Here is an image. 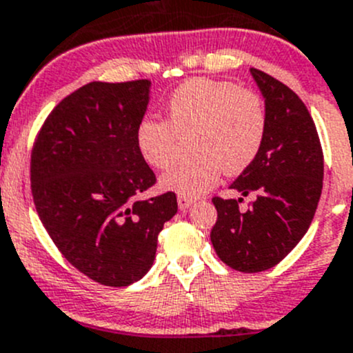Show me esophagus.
I'll list each match as a JSON object with an SVG mask.
<instances>
[{
    "mask_svg": "<svg viewBox=\"0 0 353 353\" xmlns=\"http://www.w3.org/2000/svg\"><path fill=\"white\" fill-rule=\"evenodd\" d=\"M194 199H188V197H181V195H178V208H180V211H188V209L192 208V204H194Z\"/></svg>",
    "mask_w": 353,
    "mask_h": 353,
    "instance_id": "34e87169",
    "label": "esophagus"
}]
</instances>
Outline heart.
I'll return each instance as SVG.
<instances>
[{
    "instance_id": "1",
    "label": "heart",
    "mask_w": 353,
    "mask_h": 353,
    "mask_svg": "<svg viewBox=\"0 0 353 353\" xmlns=\"http://www.w3.org/2000/svg\"><path fill=\"white\" fill-rule=\"evenodd\" d=\"M165 121L144 118L135 145L145 165L165 170L175 161L178 139H190L194 161L161 176V188L195 199L218 185L221 172L236 175L259 154L268 130L263 99L232 82L192 79L178 85L165 106Z\"/></svg>"
}]
</instances>
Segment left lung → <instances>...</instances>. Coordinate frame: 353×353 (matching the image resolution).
I'll return each instance as SVG.
<instances>
[{
    "mask_svg": "<svg viewBox=\"0 0 353 353\" xmlns=\"http://www.w3.org/2000/svg\"><path fill=\"white\" fill-rule=\"evenodd\" d=\"M268 114L264 144L252 165L230 185L257 201L245 212L242 199H212L218 221L211 242L219 259L242 273L276 266L309 230L323 190V149L316 125L292 89L250 68Z\"/></svg>",
    "mask_w": 353,
    "mask_h": 353,
    "instance_id": "8db88e82",
    "label": "left lung"
}]
</instances>
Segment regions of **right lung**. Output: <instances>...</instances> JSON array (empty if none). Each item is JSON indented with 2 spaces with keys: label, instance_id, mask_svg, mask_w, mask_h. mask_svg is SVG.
<instances>
[{
  "label": "right lung",
  "instance_id": "right-lung-1",
  "mask_svg": "<svg viewBox=\"0 0 353 353\" xmlns=\"http://www.w3.org/2000/svg\"><path fill=\"white\" fill-rule=\"evenodd\" d=\"M151 80L90 82L44 121L30 161L37 214L80 273L106 287L148 274L158 235L178 211L173 192L139 199L156 181L135 145Z\"/></svg>",
  "mask_w": 353,
  "mask_h": 353
}]
</instances>
